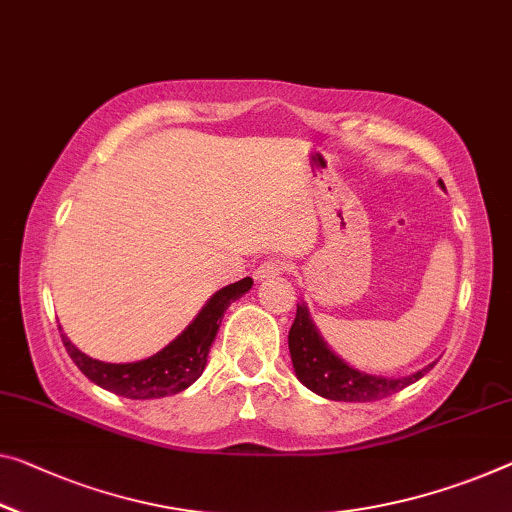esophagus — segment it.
Wrapping results in <instances>:
<instances>
[{"label": "esophagus", "mask_w": 512, "mask_h": 512, "mask_svg": "<svg viewBox=\"0 0 512 512\" xmlns=\"http://www.w3.org/2000/svg\"><path fill=\"white\" fill-rule=\"evenodd\" d=\"M286 270H288V265L283 263V261H265V263H261V265L256 267L254 279L256 281H265V279L277 277V274H283Z\"/></svg>", "instance_id": "34e87169"}]
</instances>
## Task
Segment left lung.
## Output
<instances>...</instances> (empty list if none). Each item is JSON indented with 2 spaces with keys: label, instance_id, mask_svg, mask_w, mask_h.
Returning <instances> with one entry per match:
<instances>
[{
  "label": "left lung",
  "instance_id": "1",
  "mask_svg": "<svg viewBox=\"0 0 512 512\" xmlns=\"http://www.w3.org/2000/svg\"><path fill=\"white\" fill-rule=\"evenodd\" d=\"M439 185L444 187L442 180H439ZM288 350L297 380L306 389L327 400H343V403H371V400L387 398L391 393L403 391L416 380H421L437 364V361L428 364L419 373L407 377L361 373L327 348V343L322 341L316 325H313L306 304H297L295 322L288 332Z\"/></svg>",
  "mask_w": 512,
  "mask_h": 512
}]
</instances>
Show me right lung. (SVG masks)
Wrapping results in <instances>:
<instances>
[{
    "label": "right lung",
    "mask_w": 512,
    "mask_h": 512,
    "mask_svg": "<svg viewBox=\"0 0 512 512\" xmlns=\"http://www.w3.org/2000/svg\"><path fill=\"white\" fill-rule=\"evenodd\" d=\"M251 286H254V279L245 277L217 290L199 311V316L167 348L148 359L132 361V364H107V361L84 355L82 350H77L70 343V338L64 332H61V341H64L75 366L91 382L116 393V396L132 400L174 396V393L185 391L190 384L199 380L203 368H206L210 345L215 341L219 325H222L224 311L229 309L231 302L240 300Z\"/></svg>",
    "instance_id": "right-lung-1"
}]
</instances>
